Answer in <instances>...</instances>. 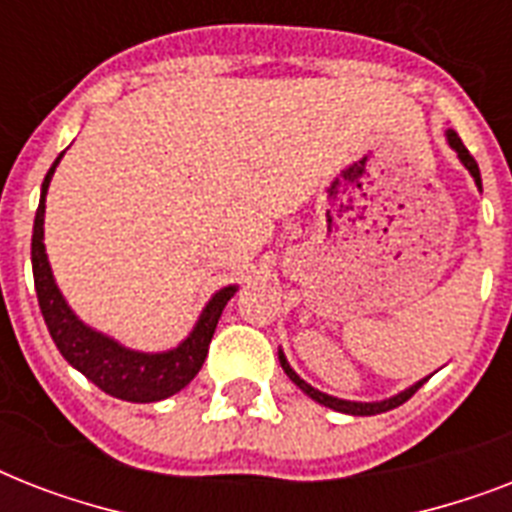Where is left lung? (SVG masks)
Wrapping results in <instances>:
<instances>
[{"mask_svg": "<svg viewBox=\"0 0 512 512\" xmlns=\"http://www.w3.org/2000/svg\"><path fill=\"white\" fill-rule=\"evenodd\" d=\"M446 138H449V146H452L454 151H457V156H460V159H462V164H465V167H468V170H470V175L476 177V185H481V172H478L476 159L470 156L468 148L462 146L460 135H457V132H454V130H449V132H446ZM279 361H281V366H284V372L289 374V380L295 382L297 388H303L305 393H308V396L313 398V401H319V404L329 406V409H337V412L358 414V417H369V414H380V412H390V409H396V406H401V404H404V401H409V398H412L414 393H417V390L422 388V382L428 380V377H425V380H420V382H417V385H412V388H409V390H404V393H398V396L388 398V401H377V404H358V401H342V398L327 396V393H321V390L311 388L308 382L297 377L295 369H292V366L287 364V358H284V353H281V350H279Z\"/></svg>", "mask_w": 512, "mask_h": 512, "instance_id": "left-lung-1", "label": "left lung"}]
</instances>
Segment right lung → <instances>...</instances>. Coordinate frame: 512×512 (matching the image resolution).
<instances>
[{
    "label": "right lung",
    "instance_id": "add662e5",
    "mask_svg": "<svg viewBox=\"0 0 512 512\" xmlns=\"http://www.w3.org/2000/svg\"><path fill=\"white\" fill-rule=\"evenodd\" d=\"M63 156V154H60ZM60 156L50 167L42 183V199L36 209L34 236H31V265H34V287L42 308L44 324L50 329L52 340L58 345L68 364L76 366L90 382H95L103 393L122 401L135 404H151L167 396H175L188 382L199 374L204 358H207L209 342L215 335L217 321L225 303L231 300L236 287L220 289L201 313L199 324L193 327L188 340L167 353H138V350L122 348L111 337L100 335L95 329L84 327L68 308L60 289L55 287L47 252H44V196L52 180V172L58 167Z\"/></svg>",
    "mask_w": 512,
    "mask_h": 512
}]
</instances>
